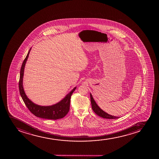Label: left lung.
<instances>
[{
	"mask_svg": "<svg viewBox=\"0 0 159 159\" xmlns=\"http://www.w3.org/2000/svg\"><path fill=\"white\" fill-rule=\"evenodd\" d=\"M90 98H91L92 108L93 111L97 115L99 116L100 117H102L103 118L109 119H117L119 118V117H115V116L109 115L108 113H106V112L103 111L101 108H100L99 106L97 105L95 101L93 99L91 94H90Z\"/></svg>",
	"mask_w": 159,
	"mask_h": 159,
	"instance_id": "8db88e82",
	"label": "left lung"
}]
</instances>
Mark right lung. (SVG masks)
<instances>
[{
  "mask_svg": "<svg viewBox=\"0 0 159 159\" xmlns=\"http://www.w3.org/2000/svg\"><path fill=\"white\" fill-rule=\"evenodd\" d=\"M30 51V50L22 64V67L20 68V80L18 83L20 93L24 103L31 113H33L36 117L51 120H57L64 118L69 112L71 94H73L76 88H74L69 94H68L63 100L53 106L45 107L39 106L33 103V102L30 100L28 97H26L23 87V77L24 74V67L26 61L29 57Z\"/></svg>",
  "mask_w": 159,
  "mask_h": 159,
  "instance_id": "1",
  "label": "right lung"
}]
</instances>
